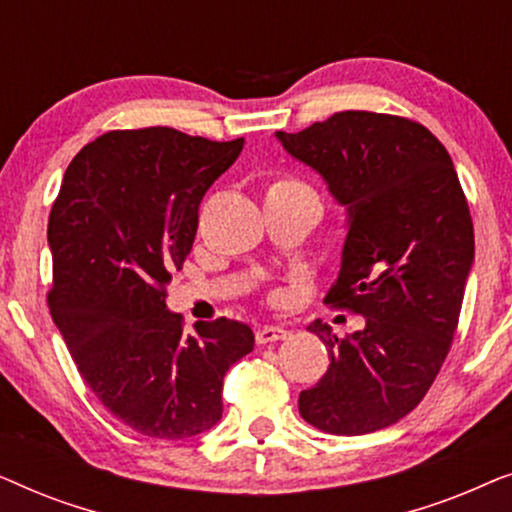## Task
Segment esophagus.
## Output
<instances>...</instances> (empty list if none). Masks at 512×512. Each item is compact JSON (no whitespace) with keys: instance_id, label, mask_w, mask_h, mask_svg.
<instances>
[{"instance_id":"1","label":"esophagus","mask_w":512,"mask_h":512,"mask_svg":"<svg viewBox=\"0 0 512 512\" xmlns=\"http://www.w3.org/2000/svg\"><path fill=\"white\" fill-rule=\"evenodd\" d=\"M289 331L284 326H261L256 331V342L258 345H268V342H279L284 340Z\"/></svg>"}]
</instances>
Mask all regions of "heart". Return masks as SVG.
Wrapping results in <instances>:
<instances>
[{"mask_svg": "<svg viewBox=\"0 0 512 512\" xmlns=\"http://www.w3.org/2000/svg\"><path fill=\"white\" fill-rule=\"evenodd\" d=\"M293 191H310L303 181L293 179V177H277L275 181H270L268 193H293Z\"/></svg>", "mask_w": 512, "mask_h": 512, "instance_id": "b5f03b06", "label": "heart"}]
</instances>
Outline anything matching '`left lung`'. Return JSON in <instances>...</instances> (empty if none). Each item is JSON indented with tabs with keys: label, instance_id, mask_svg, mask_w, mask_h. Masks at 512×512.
<instances>
[{
	"label": "left lung",
	"instance_id": "8db88e82",
	"mask_svg": "<svg viewBox=\"0 0 512 512\" xmlns=\"http://www.w3.org/2000/svg\"><path fill=\"white\" fill-rule=\"evenodd\" d=\"M277 137L347 207L342 268L326 300L366 319L345 338L319 319L307 326L331 366L300 391L298 410L333 436L387 429L422 403L457 333L475 254L464 188L438 137L403 116L338 111Z\"/></svg>",
	"mask_w": 512,
	"mask_h": 512
}]
</instances>
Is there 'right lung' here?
<instances>
[{
    "label": "right lung",
    "instance_id": "add662e5",
    "mask_svg": "<svg viewBox=\"0 0 512 512\" xmlns=\"http://www.w3.org/2000/svg\"><path fill=\"white\" fill-rule=\"evenodd\" d=\"M242 146L163 125L104 132L69 163L48 216V310L97 401L142 436L212 429L223 377L254 349L247 324L221 317L186 333L165 305L200 202Z\"/></svg>",
    "mask_w": 512,
    "mask_h": 512
}]
</instances>
